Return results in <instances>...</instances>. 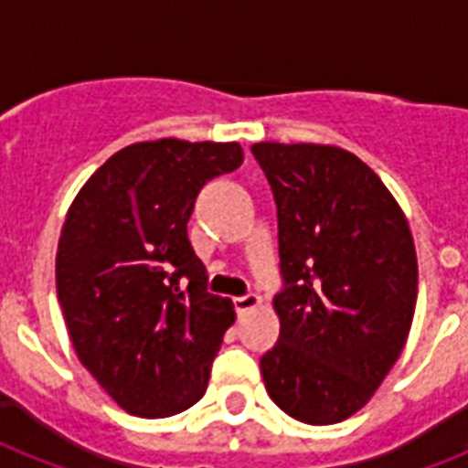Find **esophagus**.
Returning a JSON list of instances; mask_svg holds the SVG:
<instances>
[{"instance_id":"esophagus-1","label":"esophagus","mask_w":468,"mask_h":468,"mask_svg":"<svg viewBox=\"0 0 468 468\" xmlns=\"http://www.w3.org/2000/svg\"><path fill=\"white\" fill-rule=\"evenodd\" d=\"M260 303H262V299H260L257 293H248V296H238V299H233L235 311L240 313V315H242V313L252 311V308H257Z\"/></svg>"}]
</instances>
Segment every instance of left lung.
Instances as JSON below:
<instances>
[{
    "label": "left lung",
    "mask_w": 468,
    "mask_h": 468,
    "mask_svg": "<svg viewBox=\"0 0 468 468\" xmlns=\"http://www.w3.org/2000/svg\"><path fill=\"white\" fill-rule=\"evenodd\" d=\"M277 201V345L260 359L270 399L308 425L369 403L403 352L418 299L408 220L377 172L347 150L255 143Z\"/></svg>",
    "instance_id": "8db88e82"
}]
</instances>
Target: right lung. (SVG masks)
<instances>
[{
    "instance_id": "obj_1",
    "label": "right lung",
    "mask_w": 468,
    "mask_h": 468,
    "mask_svg": "<svg viewBox=\"0 0 468 468\" xmlns=\"http://www.w3.org/2000/svg\"><path fill=\"white\" fill-rule=\"evenodd\" d=\"M240 162L238 143H133L69 206L58 301L80 362L126 413L169 418L204 396L235 311L206 292L186 223L204 184Z\"/></svg>"
}]
</instances>
